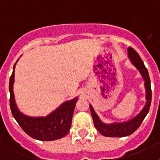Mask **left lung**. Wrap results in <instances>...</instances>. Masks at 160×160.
I'll list each match as a JSON object with an SVG mask.
<instances>
[{"mask_svg":"<svg viewBox=\"0 0 160 160\" xmlns=\"http://www.w3.org/2000/svg\"><path fill=\"white\" fill-rule=\"evenodd\" d=\"M128 58L137 70L141 73L142 78L144 80V86L146 88V105L144 106L141 112L136 115L132 119L129 121L122 122H114V123L106 124L100 120L99 117L94 111V108L91 105H90V110L92 115L94 124L96 129L102 135L107 137H125L131 135L135 132L139 127L141 123L147 116L148 111H149L151 102H152V88H151V80H150L149 74L147 68L144 66L143 62L141 58L139 57L138 53L135 49L131 47L128 49Z\"/></svg>","mask_w":160,"mask_h":160,"instance_id":"obj_1","label":"left lung"}]
</instances>
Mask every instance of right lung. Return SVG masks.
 <instances>
[{
	"instance_id": "right-lung-1",
	"label": "right lung",
	"mask_w": 160,
	"mask_h": 160,
	"mask_svg": "<svg viewBox=\"0 0 160 160\" xmlns=\"http://www.w3.org/2000/svg\"><path fill=\"white\" fill-rule=\"evenodd\" d=\"M16 64L17 62L14 64L12 73L9 79V101L12 116L22 130L35 139L53 141L66 136L71 128L72 118L78 102V97L65 102L46 117H29L22 114L17 107L13 94L14 71Z\"/></svg>"
}]
</instances>
